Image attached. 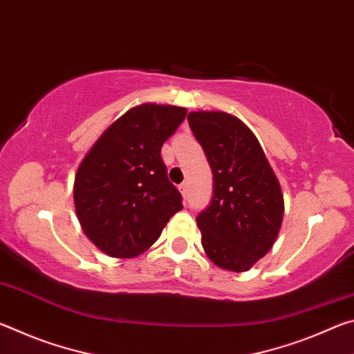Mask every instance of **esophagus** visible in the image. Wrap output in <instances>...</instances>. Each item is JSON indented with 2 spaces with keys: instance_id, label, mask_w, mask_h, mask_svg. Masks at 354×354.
<instances>
[{
  "instance_id": "esophagus-1",
  "label": "esophagus",
  "mask_w": 354,
  "mask_h": 354,
  "mask_svg": "<svg viewBox=\"0 0 354 354\" xmlns=\"http://www.w3.org/2000/svg\"><path fill=\"white\" fill-rule=\"evenodd\" d=\"M179 190H181V194L184 196H187V194H189V184L187 183H183L181 185H179Z\"/></svg>"
}]
</instances>
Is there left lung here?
Returning a JSON list of instances; mask_svg holds the SVG:
<instances>
[{"mask_svg":"<svg viewBox=\"0 0 354 354\" xmlns=\"http://www.w3.org/2000/svg\"><path fill=\"white\" fill-rule=\"evenodd\" d=\"M189 127L214 175V195L198 214L201 243L215 266L247 272L273 247L284 215L277 176L254 134L225 112H190Z\"/></svg>","mask_w":354,"mask_h":354,"instance_id":"8db88e82","label":"left lung"}]
</instances>
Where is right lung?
<instances>
[{
	"label": "right lung",
	"instance_id": "add662e5",
	"mask_svg": "<svg viewBox=\"0 0 354 354\" xmlns=\"http://www.w3.org/2000/svg\"><path fill=\"white\" fill-rule=\"evenodd\" d=\"M178 106L140 104L113 122L77 169L75 207L86 236L112 257H136L183 209L160 158L184 122Z\"/></svg>",
	"mask_w": 354,
	"mask_h": 354
}]
</instances>
